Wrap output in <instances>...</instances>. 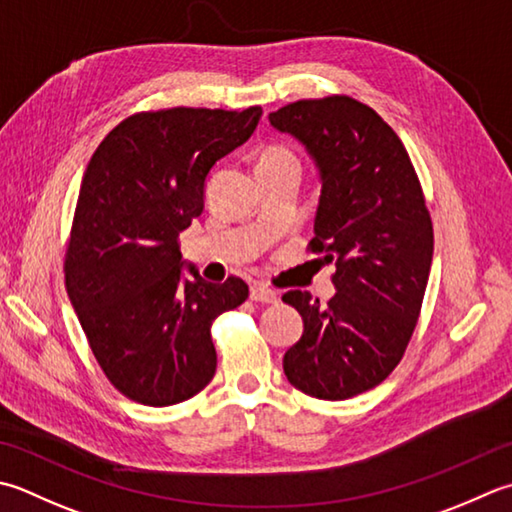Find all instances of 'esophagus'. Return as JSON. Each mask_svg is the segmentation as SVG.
Returning a JSON list of instances; mask_svg holds the SVG:
<instances>
[{
    "label": "esophagus",
    "instance_id": "esophagus-1",
    "mask_svg": "<svg viewBox=\"0 0 512 512\" xmlns=\"http://www.w3.org/2000/svg\"><path fill=\"white\" fill-rule=\"evenodd\" d=\"M250 299H253V302H259V304H277L279 302V297H277L275 290L266 288L264 284H253V286H250Z\"/></svg>",
    "mask_w": 512,
    "mask_h": 512
}]
</instances>
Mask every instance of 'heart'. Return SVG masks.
Returning a JSON list of instances; mask_svg holds the SVG:
<instances>
[{
    "label": "heart",
    "instance_id": "obj_1",
    "mask_svg": "<svg viewBox=\"0 0 512 512\" xmlns=\"http://www.w3.org/2000/svg\"><path fill=\"white\" fill-rule=\"evenodd\" d=\"M257 168L259 170H279L295 168L299 170V157L290 146L282 142H268L257 150Z\"/></svg>",
    "mask_w": 512,
    "mask_h": 512
}]
</instances>
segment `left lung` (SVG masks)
<instances>
[{"instance_id": "obj_1", "label": "left lung", "mask_w": 512, "mask_h": 512, "mask_svg": "<svg viewBox=\"0 0 512 512\" xmlns=\"http://www.w3.org/2000/svg\"><path fill=\"white\" fill-rule=\"evenodd\" d=\"M268 119L315 157L322 197L308 250L337 268L326 306L306 290L284 293L304 319L284 373L302 393L339 402L379 386L402 362L422 313L433 222L402 139L370 106L328 95Z\"/></svg>"}]
</instances>
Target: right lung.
Masks as SVG:
<instances>
[{"mask_svg": "<svg viewBox=\"0 0 512 512\" xmlns=\"http://www.w3.org/2000/svg\"><path fill=\"white\" fill-rule=\"evenodd\" d=\"M262 106L159 108L119 122L90 157L64 255L70 302L110 384L144 406L204 390L217 368L210 326L242 306L244 279L182 275L179 233L204 210L219 157L253 135Z\"/></svg>", "mask_w": 512, "mask_h": 512, "instance_id": "1", "label": "right lung"}]
</instances>
